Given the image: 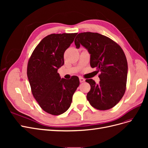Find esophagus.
<instances>
[{
  "mask_svg": "<svg viewBox=\"0 0 148 148\" xmlns=\"http://www.w3.org/2000/svg\"><path fill=\"white\" fill-rule=\"evenodd\" d=\"M79 82L80 83H83V82H84L85 81V79L84 78H83L82 77H79Z\"/></svg>",
  "mask_w": 148,
  "mask_h": 148,
  "instance_id": "obj_1",
  "label": "esophagus"
}]
</instances>
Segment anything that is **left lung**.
Returning a JSON list of instances; mask_svg holds the SVG:
<instances>
[{
    "mask_svg": "<svg viewBox=\"0 0 148 148\" xmlns=\"http://www.w3.org/2000/svg\"><path fill=\"white\" fill-rule=\"evenodd\" d=\"M77 49L80 46L90 54V65L101 74L99 84L86 79L91 86L87 99L98 110H108L117 105L123 96L128 73L126 56L122 49L111 39L97 33H79L75 39Z\"/></svg>",
    "mask_w": 148,
    "mask_h": 148,
    "instance_id": "1",
    "label": "left lung"
}]
</instances>
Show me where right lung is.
Masks as SVG:
<instances>
[{
    "label": "right lung",
    "instance_id": "1",
    "mask_svg": "<svg viewBox=\"0 0 148 148\" xmlns=\"http://www.w3.org/2000/svg\"><path fill=\"white\" fill-rule=\"evenodd\" d=\"M77 33L51 34L44 38L29 60L27 76L32 94L46 112L59 115L69 109L79 84L77 76L61 78L57 70L64 64V54Z\"/></svg>",
    "mask_w": 148,
    "mask_h": 148
}]
</instances>
